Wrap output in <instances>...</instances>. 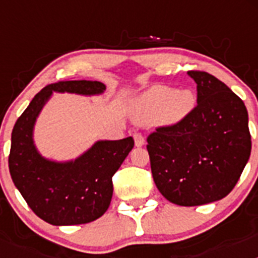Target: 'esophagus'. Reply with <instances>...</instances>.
<instances>
[{"label": "esophagus", "mask_w": 258, "mask_h": 258, "mask_svg": "<svg viewBox=\"0 0 258 258\" xmlns=\"http://www.w3.org/2000/svg\"><path fill=\"white\" fill-rule=\"evenodd\" d=\"M133 137H134V143H136L137 147H142V146L145 145V138H143L142 134L136 133Z\"/></svg>", "instance_id": "esophagus-1"}]
</instances>
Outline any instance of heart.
Returning a JSON list of instances; mask_svg holds the SVG:
<instances>
[{"label": "heart", "instance_id": "b5f03b06", "mask_svg": "<svg viewBox=\"0 0 258 258\" xmlns=\"http://www.w3.org/2000/svg\"><path fill=\"white\" fill-rule=\"evenodd\" d=\"M195 106V95L190 90H177L156 85L143 93L133 104L132 116L140 124L173 125L183 120Z\"/></svg>", "mask_w": 258, "mask_h": 258}]
</instances>
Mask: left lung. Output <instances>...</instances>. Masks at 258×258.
<instances>
[{
	"instance_id": "obj_1",
	"label": "left lung",
	"mask_w": 258,
	"mask_h": 258,
	"mask_svg": "<svg viewBox=\"0 0 258 258\" xmlns=\"http://www.w3.org/2000/svg\"><path fill=\"white\" fill-rule=\"evenodd\" d=\"M198 104L183 120L147 138L151 172L161 195L182 207L229 195L248 163V112L240 98L212 75L188 71Z\"/></svg>"
}]
</instances>
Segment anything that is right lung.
<instances>
[{
	"label": "right lung",
	"mask_w": 258,
	"mask_h": 258,
	"mask_svg": "<svg viewBox=\"0 0 258 258\" xmlns=\"http://www.w3.org/2000/svg\"><path fill=\"white\" fill-rule=\"evenodd\" d=\"M106 85L99 81H59L45 86L20 115L11 133L9 169L29 208L45 222L55 226L95 221L108 209L112 199V175L134 146L132 137L98 141L70 161L46 159L36 149V120L52 93L99 95Z\"/></svg>",
	"instance_id": "1"
}]
</instances>
